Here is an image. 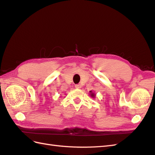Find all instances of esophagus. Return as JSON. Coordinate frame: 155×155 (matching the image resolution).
Listing matches in <instances>:
<instances>
[{
  "label": "esophagus",
  "instance_id": "esophagus-1",
  "mask_svg": "<svg viewBox=\"0 0 155 155\" xmlns=\"http://www.w3.org/2000/svg\"><path fill=\"white\" fill-rule=\"evenodd\" d=\"M75 87H76V88H81V85H80V84H77V85H75Z\"/></svg>",
  "mask_w": 155,
  "mask_h": 155
}]
</instances>
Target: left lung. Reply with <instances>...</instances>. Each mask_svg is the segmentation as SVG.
Wrapping results in <instances>:
<instances>
[{
    "label": "left lung",
    "instance_id": "1",
    "mask_svg": "<svg viewBox=\"0 0 155 155\" xmlns=\"http://www.w3.org/2000/svg\"><path fill=\"white\" fill-rule=\"evenodd\" d=\"M89 92H90V95H91V96L92 98L96 97V94H94V92H93L92 91H89Z\"/></svg>",
    "mask_w": 155,
    "mask_h": 155
}]
</instances>
